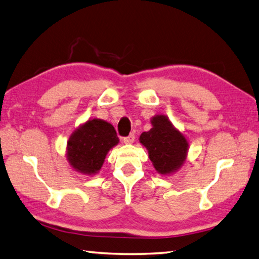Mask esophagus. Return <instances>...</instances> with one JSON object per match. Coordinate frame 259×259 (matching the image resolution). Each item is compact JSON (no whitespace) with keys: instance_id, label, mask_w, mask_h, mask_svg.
Masks as SVG:
<instances>
[{"instance_id":"1","label":"esophagus","mask_w":259,"mask_h":259,"mask_svg":"<svg viewBox=\"0 0 259 259\" xmlns=\"http://www.w3.org/2000/svg\"><path fill=\"white\" fill-rule=\"evenodd\" d=\"M134 140H135V135H134L133 133L130 134L128 136L124 137V139H123L125 144H132V143H133V142H134Z\"/></svg>"}]
</instances>
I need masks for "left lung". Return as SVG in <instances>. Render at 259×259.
<instances>
[{
  "mask_svg": "<svg viewBox=\"0 0 259 259\" xmlns=\"http://www.w3.org/2000/svg\"><path fill=\"white\" fill-rule=\"evenodd\" d=\"M153 127L140 136L141 143L149 151L155 170L168 174L180 167L186 160L188 142L180 132L173 127L165 116L157 115L152 119Z\"/></svg>",
  "mask_w": 259,
  "mask_h": 259,
  "instance_id": "left-lung-1",
  "label": "left lung"
}]
</instances>
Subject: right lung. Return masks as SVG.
<instances>
[{
	"instance_id": "right-lung-1",
	"label": "right lung",
	"mask_w": 259,
	"mask_h": 259,
	"mask_svg": "<svg viewBox=\"0 0 259 259\" xmlns=\"http://www.w3.org/2000/svg\"><path fill=\"white\" fill-rule=\"evenodd\" d=\"M118 141L113 125L102 119H89L68 141V160L77 171L94 174L99 171L107 152Z\"/></svg>"
}]
</instances>
